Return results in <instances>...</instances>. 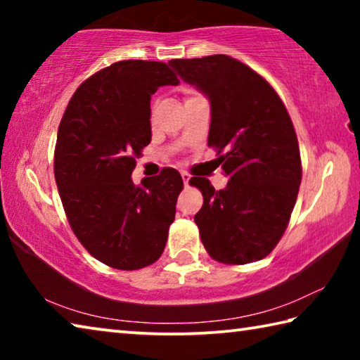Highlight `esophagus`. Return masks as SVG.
<instances>
[{
    "label": "esophagus",
    "mask_w": 360,
    "mask_h": 360,
    "mask_svg": "<svg viewBox=\"0 0 360 360\" xmlns=\"http://www.w3.org/2000/svg\"><path fill=\"white\" fill-rule=\"evenodd\" d=\"M181 178H182V181H184V184L187 186L188 179H191V174H188L187 172H181Z\"/></svg>",
    "instance_id": "esophagus-1"
}]
</instances>
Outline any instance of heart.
I'll return each mask as SVG.
<instances>
[{
    "label": "heart",
    "instance_id": "1",
    "mask_svg": "<svg viewBox=\"0 0 360 360\" xmlns=\"http://www.w3.org/2000/svg\"><path fill=\"white\" fill-rule=\"evenodd\" d=\"M184 94H186V101L193 100V98H197V96H200L197 92H195V90H191V89H187Z\"/></svg>",
    "mask_w": 360,
    "mask_h": 360
}]
</instances>
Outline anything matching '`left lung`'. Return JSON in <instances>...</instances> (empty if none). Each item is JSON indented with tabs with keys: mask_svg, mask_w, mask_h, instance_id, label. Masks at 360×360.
Returning <instances> with one entry per match:
<instances>
[{
	"mask_svg": "<svg viewBox=\"0 0 360 360\" xmlns=\"http://www.w3.org/2000/svg\"><path fill=\"white\" fill-rule=\"evenodd\" d=\"M169 65L210 98L208 146L229 178L222 191L206 178L188 181L203 193L193 217L203 246L229 265L264 259L288 229L302 181L288 109L264 77L236 58L219 53Z\"/></svg>",
	"mask_w": 360,
	"mask_h": 360,
	"instance_id": "left-lung-1",
	"label": "left lung"
}]
</instances>
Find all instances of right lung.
<instances>
[{
    "instance_id": "obj_1",
    "label": "right lung",
    "mask_w": 360,
    "mask_h": 360,
    "mask_svg": "<svg viewBox=\"0 0 360 360\" xmlns=\"http://www.w3.org/2000/svg\"><path fill=\"white\" fill-rule=\"evenodd\" d=\"M179 79L163 62L122 60L84 81L58 125L53 173L81 245L117 270L160 257L182 178L174 168L135 186V158L150 143V95Z\"/></svg>"
}]
</instances>
